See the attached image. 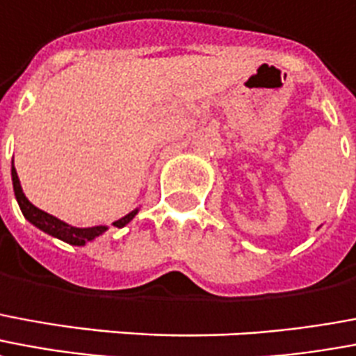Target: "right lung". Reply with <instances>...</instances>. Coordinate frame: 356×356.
I'll list each match as a JSON object with an SVG mask.
<instances>
[{"instance_id": "obj_1", "label": "right lung", "mask_w": 356, "mask_h": 356, "mask_svg": "<svg viewBox=\"0 0 356 356\" xmlns=\"http://www.w3.org/2000/svg\"><path fill=\"white\" fill-rule=\"evenodd\" d=\"M10 177H13V188H15V198H17L18 205H20V211H22L24 218L31 222V225L39 228L44 234H49L52 238L62 239L65 243L70 245H77V247H83V245L90 243L97 236H102L105 232L109 230V226L99 225V226H88V228H79V226H71L64 220H60L54 215H49L43 209H39L35 205L31 204L30 200L26 198V194H24L22 186H20V179H18V173L15 170V165H10ZM139 211V207H136L134 211H130L128 215H124L122 218H118L113 222V226H117V228H122L128 222H131V218L136 217Z\"/></svg>"}]
</instances>
